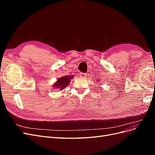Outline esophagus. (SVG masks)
I'll list each match as a JSON object with an SVG mask.
<instances>
[{"instance_id":"34e87169","label":"esophagus","mask_w":155,"mask_h":155,"mask_svg":"<svg viewBox=\"0 0 155 155\" xmlns=\"http://www.w3.org/2000/svg\"><path fill=\"white\" fill-rule=\"evenodd\" d=\"M87 74L86 73H83V72H81V73H80L79 74V76H80V78H85L86 77H87Z\"/></svg>"}]
</instances>
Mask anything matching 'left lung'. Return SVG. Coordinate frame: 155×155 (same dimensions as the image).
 <instances>
[{
  "label": "left lung",
  "instance_id": "8db88e82",
  "mask_svg": "<svg viewBox=\"0 0 155 155\" xmlns=\"http://www.w3.org/2000/svg\"><path fill=\"white\" fill-rule=\"evenodd\" d=\"M97 81H99V80H98V79H97Z\"/></svg>",
  "mask_w": 155,
  "mask_h": 155
}]
</instances>
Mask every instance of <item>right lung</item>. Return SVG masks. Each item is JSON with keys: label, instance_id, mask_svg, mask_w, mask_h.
Here are the masks:
<instances>
[{"label": "right lung", "instance_id": "obj_1", "mask_svg": "<svg viewBox=\"0 0 155 155\" xmlns=\"http://www.w3.org/2000/svg\"><path fill=\"white\" fill-rule=\"evenodd\" d=\"M74 78V76H63L61 78H59L58 79V80L56 81L53 84V88L56 89H59L60 91L63 90L64 88H66L70 82L71 79Z\"/></svg>", "mask_w": 155, "mask_h": 155}]
</instances>
